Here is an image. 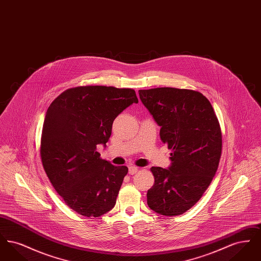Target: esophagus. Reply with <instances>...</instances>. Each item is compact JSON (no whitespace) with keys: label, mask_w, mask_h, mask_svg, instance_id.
Instances as JSON below:
<instances>
[{"label":"esophagus","mask_w":261,"mask_h":261,"mask_svg":"<svg viewBox=\"0 0 261 261\" xmlns=\"http://www.w3.org/2000/svg\"><path fill=\"white\" fill-rule=\"evenodd\" d=\"M138 170H139V167H137V166H134V165L129 166V174H130V175L136 174L137 172H138Z\"/></svg>","instance_id":"34e87169"}]
</instances>
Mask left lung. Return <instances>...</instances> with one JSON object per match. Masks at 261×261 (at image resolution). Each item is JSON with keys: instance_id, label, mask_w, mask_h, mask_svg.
<instances>
[{"instance_id": "obj_1", "label": "left lung", "mask_w": 261, "mask_h": 261, "mask_svg": "<svg viewBox=\"0 0 261 261\" xmlns=\"http://www.w3.org/2000/svg\"><path fill=\"white\" fill-rule=\"evenodd\" d=\"M140 99L161 128L171 149L168 169L151 167L154 184L148 205L165 216L181 215L194 206L211 185L222 153V133L210 100L189 89L139 90Z\"/></svg>"}]
</instances>
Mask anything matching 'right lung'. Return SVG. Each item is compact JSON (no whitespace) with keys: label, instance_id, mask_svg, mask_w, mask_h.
<instances>
[{"label":"right lung","instance_id":"obj_1","mask_svg":"<svg viewBox=\"0 0 261 261\" xmlns=\"http://www.w3.org/2000/svg\"><path fill=\"white\" fill-rule=\"evenodd\" d=\"M133 102V89L79 86L62 92L47 111L42 164L65 204L80 215L99 217L115 205L128 168L101 160L97 146L106 145L113 120Z\"/></svg>","mask_w":261,"mask_h":261}]
</instances>
